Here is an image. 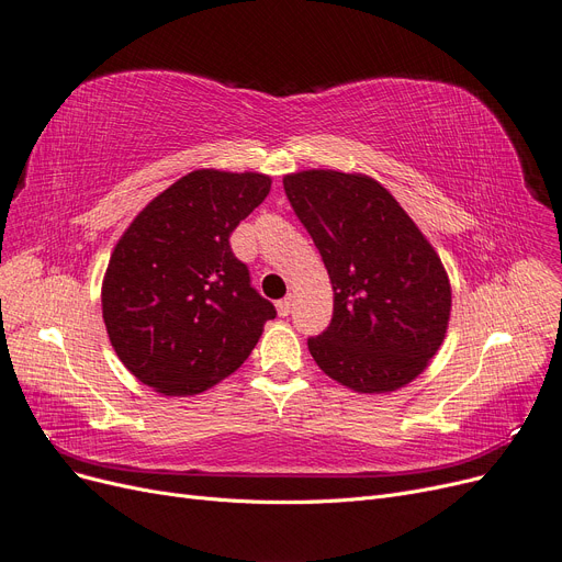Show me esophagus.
Returning <instances> with one entry per match:
<instances>
[{
	"instance_id": "34e87169",
	"label": "esophagus",
	"mask_w": 562,
	"mask_h": 562,
	"mask_svg": "<svg viewBox=\"0 0 562 562\" xmlns=\"http://www.w3.org/2000/svg\"><path fill=\"white\" fill-rule=\"evenodd\" d=\"M292 305H294V299H292V296H284L282 301H278V303H276L278 315H280V317H286L289 313H292Z\"/></svg>"
}]
</instances>
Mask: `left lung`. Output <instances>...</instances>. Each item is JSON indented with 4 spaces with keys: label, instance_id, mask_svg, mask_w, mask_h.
Listing matches in <instances>:
<instances>
[{
    "label": "left lung",
    "instance_id": "left-lung-1",
    "mask_svg": "<svg viewBox=\"0 0 562 562\" xmlns=\"http://www.w3.org/2000/svg\"><path fill=\"white\" fill-rule=\"evenodd\" d=\"M284 192L334 286V319L307 349L330 380L386 393L422 375L451 313L447 270L389 190L363 173L310 169Z\"/></svg>",
    "mask_w": 562,
    "mask_h": 562
}]
</instances>
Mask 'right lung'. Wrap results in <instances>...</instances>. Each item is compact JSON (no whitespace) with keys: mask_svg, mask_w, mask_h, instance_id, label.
<instances>
[{"mask_svg":"<svg viewBox=\"0 0 562 562\" xmlns=\"http://www.w3.org/2000/svg\"><path fill=\"white\" fill-rule=\"evenodd\" d=\"M263 173L199 169L155 196L117 240L101 284L115 355L164 396L232 375L276 307L249 284L228 236L268 196Z\"/></svg>","mask_w":562,"mask_h":562,"instance_id":"add662e5","label":"right lung"}]
</instances>
